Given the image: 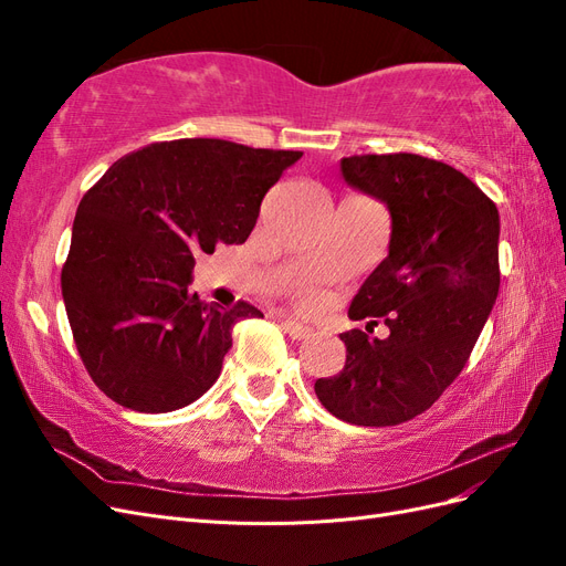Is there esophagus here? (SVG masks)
<instances>
[{
  "instance_id": "obj_1",
  "label": "esophagus",
  "mask_w": 566,
  "mask_h": 566,
  "mask_svg": "<svg viewBox=\"0 0 566 566\" xmlns=\"http://www.w3.org/2000/svg\"><path fill=\"white\" fill-rule=\"evenodd\" d=\"M283 331L293 337V339H306L312 335V328L310 325H302V323H297V321H293V318H283Z\"/></svg>"
}]
</instances>
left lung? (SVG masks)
<instances>
[{
	"label": "left lung",
	"instance_id": "1",
	"mask_svg": "<svg viewBox=\"0 0 566 566\" xmlns=\"http://www.w3.org/2000/svg\"><path fill=\"white\" fill-rule=\"evenodd\" d=\"M339 172L391 217L389 254L349 306L352 321L382 318L389 335L342 333L345 368L314 389L349 424H399L430 408L468 364L499 297L501 217L455 167L416 153L342 158Z\"/></svg>",
	"mask_w": 566,
	"mask_h": 566
}]
</instances>
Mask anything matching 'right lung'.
<instances>
[{
    "instance_id": "obj_1",
    "label": "right lung",
    "mask_w": 566,
    "mask_h": 566,
    "mask_svg": "<svg viewBox=\"0 0 566 566\" xmlns=\"http://www.w3.org/2000/svg\"><path fill=\"white\" fill-rule=\"evenodd\" d=\"M300 150L221 139L150 144L108 167L84 198L61 273L84 368L115 403L167 413L221 373L231 331L262 316L191 293L196 254L245 243L260 205Z\"/></svg>"
}]
</instances>
